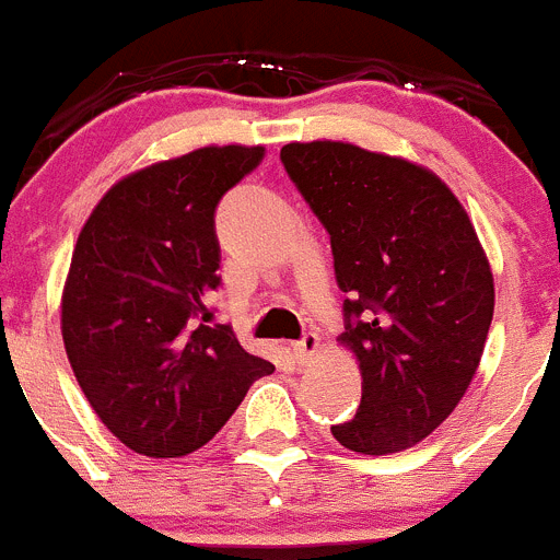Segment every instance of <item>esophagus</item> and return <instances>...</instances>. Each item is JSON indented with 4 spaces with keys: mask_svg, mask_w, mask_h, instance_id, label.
Instances as JSON below:
<instances>
[{
    "mask_svg": "<svg viewBox=\"0 0 560 560\" xmlns=\"http://www.w3.org/2000/svg\"><path fill=\"white\" fill-rule=\"evenodd\" d=\"M316 352H319V336H316V332H305V336L294 343V355L300 363H311Z\"/></svg>",
    "mask_w": 560,
    "mask_h": 560,
    "instance_id": "1",
    "label": "esophagus"
}]
</instances>
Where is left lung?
<instances>
[{
  "mask_svg": "<svg viewBox=\"0 0 560 560\" xmlns=\"http://www.w3.org/2000/svg\"><path fill=\"white\" fill-rule=\"evenodd\" d=\"M285 172L330 235L338 341L358 358L347 450L413 447L453 413L483 355L494 277L466 210L433 172L341 141L285 143Z\"/></svg>",
  "mask_w": 560,
  "mask_h": 560,
  "instance_id": "1",
  "label": "left lung"
}]
</instances>
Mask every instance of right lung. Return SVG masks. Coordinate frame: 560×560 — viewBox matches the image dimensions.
<instances>
[{
	"mask_svg": "<svg viewBox=\"0 0 560 560\" xmlns=\"http://www.w3.org/2000/svg\"><path fill=\"white\" fill-rule=\"evenodd\" d=\"M264 147H205L130 174L96 205L63 289V343L91 408L121 444L179 458L224 428L275 372L213 316L217 208Z\"/></svg>",
	"mask_w": 560,
	"mask_h": 560,
	"instance_id": "obj_1",
	"label": "right lung"
}]
</instances>
